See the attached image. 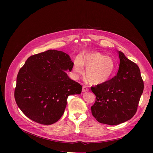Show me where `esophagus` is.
Instances as JSON below:
<instances>
[{
    "label": "esophagus",
    "mask_w": 153,
    "mask_h": 153,
    "mask_svg": "<svg viewBox=\"0 0 153 153\" xmlns=\"http://www.w3.org/2000/svg\"><path fill=\"white\" fill-rule=\"evenodd\" d=\"M88 91H89V89H88L86 85H84L82 87V92H87Z\"/></svg>",
    "instance_id": "obj_1"
}]
</instances>
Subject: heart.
I'll return each mask as SVG.
<instances>
[{
  "label": "heart",
  "mask_w": 153,
  "mask_h": 153,
  "mask_svg": "<svg viewBox=\"0 0 153 153\" xmlns=\"http://www.w3.org/2000/svg\"><path fill=\"white\" fill-rule=\"evenodd\" d=\"M84 67L86 68L85 77L92 84L107 82L115 71L114 61L99 52H88L76 57L72 66L74 76L83 74Z\"/></svg>",
  "instance_id": "b5f03b06"
}]
</instances>
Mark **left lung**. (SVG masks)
Segmentation results:
<instances>
[{
    "label": "left lung",
    "mask_w": 153,
    "mask_h": 153,
    "mask_svg": "<svg viewBox=\"0 0 153 153\" xmlns=\"http://www.w3.org/2000/svg\"><path fill=\"white\" fill-rule=\"evenodd\" d=\"M117 74L107 82L91 87L96 100L92 114L101 123L116 125L131 119L137 111L144 82L137 64L118 51Z\"/></svg>",
    "instance_id": "8db88e82"
}]
</instances>
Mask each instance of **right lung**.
I'll return each mask as SVG.
<instances>
[{
	"instance_id": "right-lung-1",
	"label": "right lung",
	"mask_w": 153,
	"mask_h": 153,
	"mask_svg": "<svg viewBox=\"0 0 153 153\" xmlns=\"http://www.w3.org/2000/svg\"><path fill=\"white\" fill-rule=\"evenodd\" d=\"M73 62L61 51L32 55L20 69L14 97L23 113L33 121L49 125L63 115L70 95L80 94L82 85L71 79Z\"/></svg>"
}]
</instances>
